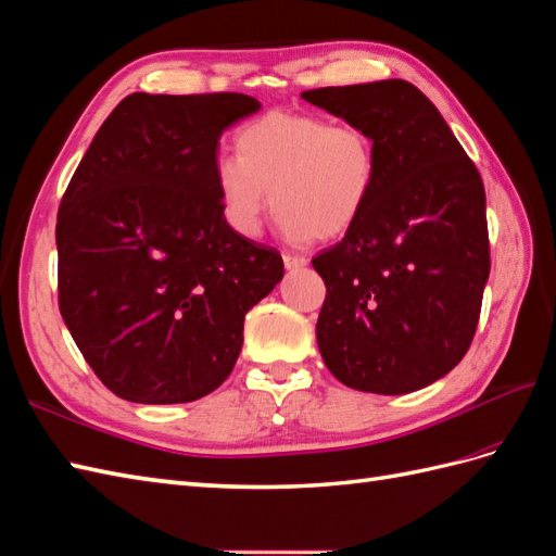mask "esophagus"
Masks as SVG:
<instances>
[{
    "label": "esophagus",
    "mask_w": 556,
    "mask_h": 556,
    "mask_svg": "<svg viewBox=\"0 0 556 556\" xmlns=\"http://www.w3.org/2000/svg\"><path fill=\"white\" fill-rule=\"evenodd\" d=\"M282 264H286L288 270H296V268H304L306 266V260H304V256H300V254L286 252V254H282Z\"/></svg>",
    "instance_id": "1"
}]
</instances>
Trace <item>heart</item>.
Listing matches in <instances>:
<instances>
[{
  "label": "heart",
  "instance_id": "heart-1",
  "mask_svg": "<svg viewBox=\"0 0 556 556\" xmlns=\"http://www.w3.org/2000/svg\"><path fill=\"white\" fill-rule=\"evenodd\" d=\"M236 148L238 155L216 162L214 181L224 219L240 236L262 231L270 202L294 240L340 238L370 205L380 160L358 125L268 113L238 131Z\"/></svg>",
  "mask_w": 556,
  "mask_h": 556
}]
</instances>
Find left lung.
<instances>
[{"label":"left lung","instance_id":"obj_1","mask_svg":"<svg viewBox=\"0 0 556 556\" xmlns=\"http://www.w3.org/2000/svg\"><path fill=\"white\" fill-rule=\"evenodd\" d=\"M302 99L363 127L380 160L368 210L311 262L328 288L320 356L351 389L410 394L448 375L477 332L491 274L481 174L437 105L405 79Z\"/></svg>","mask_w":556,"mask_h":556}]
</instances>
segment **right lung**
<instances>
[{
    "instance_id": "1",
    "label": "right lung",
    "mask_w": 556,
    "mask_h": 556,
    "mask_svg": "<svg viewBox=\"0 0 556 556\" xmlns=\"http://www.w3.org/2000/svg\"><path fill=\"white\" fill-rule=\"evenodd\" d=\"M245 93H129L108 115L59 207V308L115 396L188 403L238 361L245 314L282 278L274 248L224 219L222 134Z\"/></svg>"
}]
</instances>
